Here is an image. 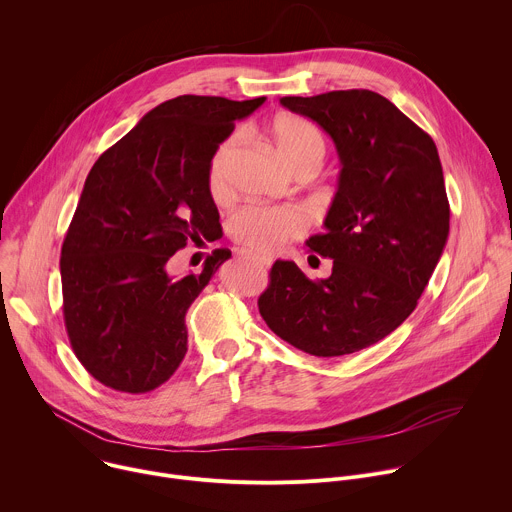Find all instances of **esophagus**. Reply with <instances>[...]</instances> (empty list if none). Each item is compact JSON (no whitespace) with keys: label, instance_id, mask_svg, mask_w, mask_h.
Instances as JSON below:
<instances>
[{"label":"esophagus","instance_id":"1","mask_svg":"<svg viewBox=\"0 0 512 512\" xmlns=\"http://www.w3.org/2000/svg\"><path fill=\"white\" fill-rule=\"evenodd\" d=\"M242 254H244L246 258L258 262V264L264 266V268H270V264H272V258H268V256H262V254H256V252H250V250H244Z\"/></svg>","mask_w":512,"mask_h":512}]
</instances>
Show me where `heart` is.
Here are the masks:
<instances>
[{
  "mask_svg": "<svg viewBox=\"0 0 512 512\" xmlns=\"http://www.w3.org/2000/svg\"><path fill=\"white\" fill-rule=\"evenodd\" d=\"M266 135L278 155L294 173H315L325 159L327 143L321 129L309 119L280 113L266 125ZM236 151V137L218 145L208 167V189L212 199L230 197V163ZM306 230V218L296 208L248 206L232 222L234 238L258 252H276Z\"/></svg>",
  "mask_w": 512,
  "mask_h": 512,
  "instance_id": "1",
  "label": "heart"
}]
</instances>
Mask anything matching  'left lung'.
Masks as SVG:
<instances>
[{
    "label": "left lung",
    "mask_w": 512,
    "mask_h": 512,
    "mask_svg": "<svg viewBox=\"0 0 512 512\" xmlns=\"http://www.w3.org/2000/svg\"><path fill=\"white\" fill-rule=\"evenodd\" d=\"M280 102L315 121L335 141L343 165L325 232L306 240L333 260V272L311 280L294 262L276 260L258 309L280 339L304 353H357L414 313L444 252L450 203L438 149L373 90Z\"/></svg>",
    "instance_id": "left-lung-1"
}]
</instances>
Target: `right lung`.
I'll list each match as a JSON object with an SVG mask.
<instances>
[{
  "label": "right lung",
  "mask_w": 512,
  "mask_h": 512,
  "mask_svg": "<svg viewBox=\"0 0 512 512\" xmlns=\"http://www.w3.org/2000/svg\"><path fill=\"white\" fill-rule=\"evenodd\" d=\"M264 100H165L92 165L60 276L72 351L102 385L147 393L183 361L185 313L232 252L214 250L187 276L171 274V256L220 230L212 155Z\"/></svg>",
  "instance_id": "right-lung-1"
}]
</instances>
